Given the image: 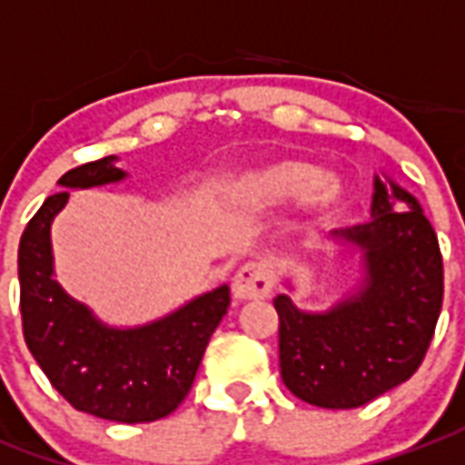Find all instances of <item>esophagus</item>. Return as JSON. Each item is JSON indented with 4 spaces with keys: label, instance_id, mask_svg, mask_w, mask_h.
<instances>
[{
    "label": "esophagus",
    "instance_id": "obj_1",
    "mask_svg": "<svg viewBox=\"0 0 465 465\" xmlns=\"http://www.w3.org/2000/svg\"><path fill=\"white\" fill-rule=\"evenodd\" d=\"M273 285H276V278L271 266L263 261H249L233 276V295L239 301H263L271 295Z\"/></svg>",
    "mask_w": 465,
    "mask_h": 465
}]
</instances>
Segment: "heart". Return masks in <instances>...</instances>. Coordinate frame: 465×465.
Returning a JSON list of instances; mask_svg holds the SVG:
<instances>
[{"label": "heart", "instance_id": "heart-1", "mask_svg": "<svg viewBox=\"0 0 465 465\" xmlns=\"http://www.w3.org/2000/svg\"><path fill=\"white\" fill-rule=\"evenodd\" d=\"M239 197L249 204H283L302 199L312 222L328 223L345 209V184L312 160H281L251 172L239 184Z\"/></svg>", "mask_w": 465, "mask_h": 465}]
</instances>
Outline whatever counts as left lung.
I'll return each instance as SVG.
<instances>
[{
  "instance_id": "obj_1",
  "label": "left lung",
  "mask_w": 465,
  "mask_h": 465,
  "mask_svg": "<svg viewBox=\"0 0 465 465\" xmlns=\"http://www.w3.org/2000/svg\"><path fill=\"white\" fill-rule=\"evenodd\" d=\"M377 180L374 216L335 232L362 249L367 283L328 312L278 295L281 377L322 409H355L407 381L424 362L443 302V259L431 222L409 192ZM397 201L402 209H391Z\"/></svg>"
}]
</instances>
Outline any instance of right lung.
I'll use <instances>...</instances> for the list:
<instances>
[{
    "instance_id": "1",
    "label": "right lung",
    "mask_w": 465,
    "mask_h": 465,
    "mask_svg": "<svg viewBox=\"0 0 465 465\" xmlns=\"http://www.w3.org/2000/svg\"><path fill=\"white\" fill-rule=\"evenodd\" d=\"M113 154L68 170L61 187H95L125 177ZM68 189L51 194L19 242V308L26 347L54 390L78 411L145 424L172 414L192 390L209 338L229 308V285L135 330H110L54 281L51 222Z\"/></svg>"
}]
</instances>
